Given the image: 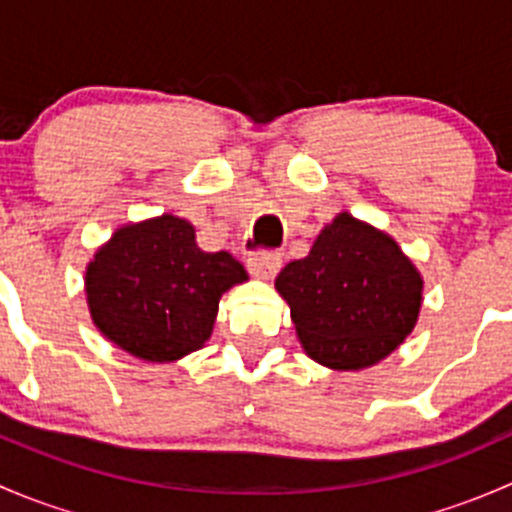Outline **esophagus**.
I'll list each match as a JSON object with an SVG mask.
<instances>
[{"label":"esophagus","instance_id":"esophagus-1","mask_svg":"<svg viewBox=\"0 0 512 512\" xmlns=\"http://www.w3.org/2000/svg\"><path fill=\"white\" fill-rule=\"evenodd\" d=\"M280 267H282L280 252L260 250V252H252V255L247 257V270H250L255 277H260V280H270V277H275L277 272H280Z\"/></svg>","mask_w":512,"mask_h":512}]
</instances>
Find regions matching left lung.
Wrapping results in <instances>:
<instances>
[{"mask_svg":"<svg viewBox=\"0 0 512 512\" xmlns=\"http://www.w3.org/2000/svg\"><path fill=\"white\" fill-rule=\"evenodd\" d=\"M275 287L304 352L332 369H364L411 334L423 282L389 235L342 213Z\"/></svg>","mask_w":512,"mask_h":512,"instance_id":"obj_1","label":"left lung"}]
</instances>
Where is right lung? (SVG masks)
<instances>
[{"instance_id": "1", "label": "right lung", "mask_w": 512, "mask_h": 512, "mask_svg": "<svg viewBox=\"0 0 512 512\" xmlns=\"http://www.w3.org/2000/svg\"><path fill=\"white\" fill-rule=\"evenodd\" d=\"M245 280L230 252H203L193 225L163 215L121 227L96 252L86 294L103 337L138 359L173 361L208 342L220 297Z\"/></svg>"}]
</instances>
